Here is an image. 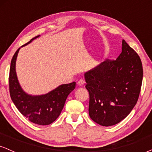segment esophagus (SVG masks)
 <instances>
[{
  "instance_id": "1",
  "label": "esophagus",
  "mask_w": 152,
  "mask_h": 152,
  "mask_svg": "<svg viewBox=\"0 0 152 152\" xmlns=\"http://www.w3.org/2000/svg\"><path fill=\"white\" fill-rule=\"evenodd\" d=\"M85 83V81L83 79H80L79 81H78V83H77V84H78V86H83V84H84Z\"/></svg>"
}]
</instances>
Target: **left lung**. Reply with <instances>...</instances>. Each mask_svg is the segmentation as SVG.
I'll return each mask as SVG.
<instances>
[{"label":"left lung","mask_w":152,"mask_h":152,"mask_svg":"<svg viewBox=\"0 0 152 152\" xmlns=\"http://www.w3.org/2000/svg\"><path fill=\"white\" fill-rule=\"evenodd\" d=\"M116 60L101 63L84 74L89 93L88 114L104 126L116 124L130 114L137 104L143 78V68L137 52L122 41Z\"/></svg>","instance_id":"left-lung-1"}]
</instances>
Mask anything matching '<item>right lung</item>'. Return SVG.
I'll use <instances>...</instances> for the list:
<instances>
[{"mask_svg": "<svg viewBox=\"0 0 152 152\" xmlns=\"http://www.w3.org/2000/svg\"><path fill=\"white\" fill-rule=\"evenodd\" d=\"M39 36L32 38L21 47L26 46ZM20 48L16 50L10 63V98L18 111L30 121L38 125L50 124L60 115L68 96L76 87V82L60 85L55 89L43 95L34 96L26 93L19 83L15 71V63Z\"/></svg>", "mask_w": 152, "mask_h": 152, "instance_id": "add662e5", "label": "right lung"}]
</instances>
